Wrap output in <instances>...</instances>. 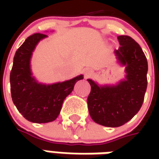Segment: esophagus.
<instances>
[{
	"mask_svg": "<svg viewBox=\"0 0 159 159\" xmlns=\"http://www.w3.org/2000/svg\"><path fill=\"white\" fill-rule=\"evenodd\" d=\"M90 75H91V71H90V70H87L86 72H85V76H86V77L89 76Z\"/></svg>",
	"mask_w": 159,
	"mask_h": 159,
	"instance_id": "obj_1",
	"label": "esophagus"
}]
</instances>
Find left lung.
Masks as SVG:
<instances>
[{
	"mask_svg": "<svg viewBox=\"0 0 159 159\" xmlns=\"http://www.w3.org/2000/svg\"><path fill=\"white\" fill-rule=\"evenodd\" d=\"M117 39L120 47L115 54L125 66V79L115 86H99L88 79L91 86L88 97L90 117L96 123L111 128L123 125L140 111L147 87V60L140 45L129 36Z\"/></svg>",
	"mask_w": 159,
	"mask_h": 159,
	"instance_id": "obj_1",
	"label": "left lung"
}]
</instances>
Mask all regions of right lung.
Returning <instances> with one entry per match:
<instances>
[{"mask_svg":"<svg viewBox=\"0 0 159 159\" xmlns=\"http://www.w3.org/2000/svg\"><path fill=\"white\" fill-rule=\"evenodd\" d=\"M47 35L36 33L30 36L16 51L10 73L11 94L13 103L23 117L30 122H52L61 111L63 101L72 92L83 75L62 83L46 85L37 83L30 70V59L37 43Z\"/></svg>","mask_w":159,"mask_h":159,"instance_id":"add662e5","label":"right lung"}]
</instances>
